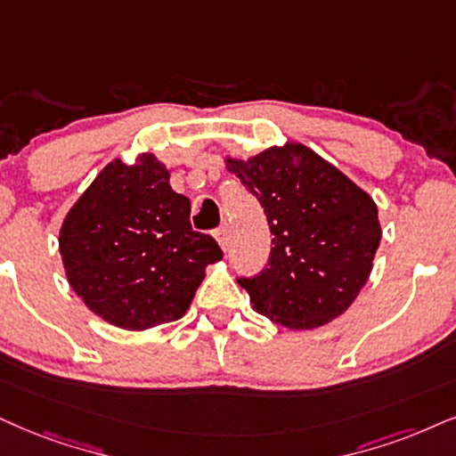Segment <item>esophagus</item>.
Returning a JSON list of instances; mask_svg holds the SVG:
<instances>
[{
    "label": "esophagus",
    "mask_w": 456,
    "mask_h": 456,
    "mask_svg": "<svg viewBox=\"0 0 456 456\" xmlns=\"http://www.w3.org/2000/svg\"><path fill=\"white\" fill-rule=\"evenodd\" d=\"M215 238L218 241V246H221L223 250H227V248H229V227H227V224H221V227L216 229Z\"/></svg>",
    "instance_id": "34e87169"
}]
</instances>
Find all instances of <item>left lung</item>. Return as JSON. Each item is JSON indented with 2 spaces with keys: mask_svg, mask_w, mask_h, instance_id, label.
Masks as SVG:
<instances>
[{
  "mask_svg": "<svg viewBox=\"0 0 456 456\" xmlns=\"http://www.w3.org/2000/svg\"><path fill=\"white\" fill-rule=\"evenodd\" d=\"M261 201L271 240L255 278H238L258 314L309 330L347 311L370 275L381 241L377 204L305 145L271 147L248 161L227 159Z\"/></svg>",
  "mask_w": 456,
  "mask_h": 456,
  "instance_id": "1",
  "label": "left lung"
}]
</instances>
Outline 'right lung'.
Segmentation results:
<instances>
[{"label":"right lung","mask_w":456,"mask_h":456,"mask_svg":"<svg viewBox=\"0 0 456 456\" xmlns=\"http://www.w3.org/2000/svg\"><path fill=\"white\" fill-rule=\"evenodd\" d=\"M168 181L151 153L132 166L113 159L62 223L61 256L75 295L126 330L183 318L206 267L223 258L212 235L193 232L191 204Z\"/></svg>","instance_id":"right-lung-1"}]
</instances>
